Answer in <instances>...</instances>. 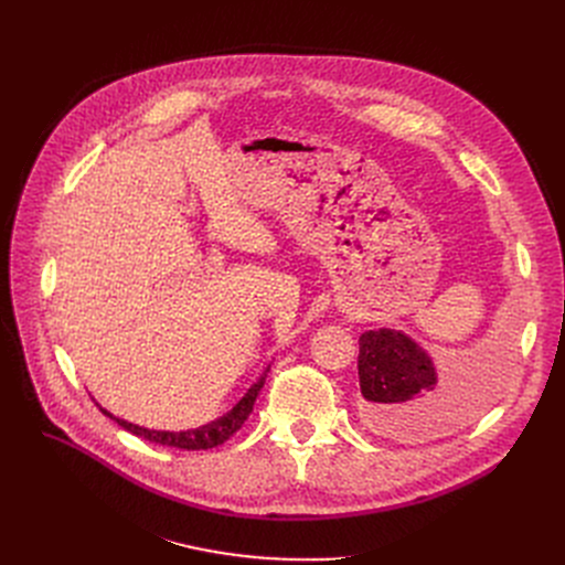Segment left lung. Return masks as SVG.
I'll return each mask as SVG.
<instances>
[{"instance_id":"1","label":"left lung","mask_w":565,"mask_h":565,"mask_svg":"<svg viewBox=\"0 0 565 565\" xmlns=\"http://www.w3.org/2000/svg\"><path fill=\"white\" fill-rule=\"evenodd\" d=\"M364 419L392 437H433L481 409L501 380V354H483L456 377L439 382L428 352L396 330L360 337Z\"/></svg>"}]
</instances>
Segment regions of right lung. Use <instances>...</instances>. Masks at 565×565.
I'll list each match as a JSON object with an SVG mask.
<instances>
[{"label": "right lung", "instance_id": "1", "mask_svg": "<svg viewBox=\"0 0 565 565\" xmlns=\"http://www.w3.org/2000/svg\"><path fill=\"white\" fill-rule=\"evenodd\" d=\"M267 371L260 375V380L256 384H252L249 392L237 401V405L226 412L224 417L205 424L201 428H194V430H181V433H169V430H148V428H141V426H135L130 422H124L114 417V414H109L105 407H100L103 414H107L109 419H114L118 426L126 428L128 433L141 437V439H148V441H156V444H162V447H175V449H185V451H203V449H213L217 447V444H224L233 433H237L243 428V424L249 419V414L254 409V403H256V396L258 392L263 390L265 384V377H267Z\"/></svg>", "mask_w": 565, "mask_h": 565}]
</instances>
